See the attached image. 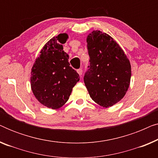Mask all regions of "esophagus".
<instances>
[{
	"label": "esophagus",
	"mask_w": 158,
	"mask_h": 158,
	"mask_svg": "<svg viewBox=\"0 0 158 158\" xmlns=\"http://www.w3.org/2000/svg\"><path fill=\"white\" fill-rule=\"evenodd\" d=\"M77 73H78V74H79L80 75H81L82 73H83V70L80 68V69H78V70H77Z\"/></svg>",
	"instance_id": "34e87169"
}]
</instances>
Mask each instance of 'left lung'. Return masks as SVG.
<instances>
[{
    "instance_id": "8db88e82",
    "label": "left lung",
    "mask_w": 158,
    "mask_h": 158,
    "mask_svg": "<svg viewBox=\"0 0 158 158\" xmlns=\"http://www.w3.org/2000/svg\"><path fill=\"white\" fill-rule=\"evenodd\" d=\"M89 65L84 83L93 100L110 107L124 98L131 79V64L109 34L94 31L87 36Z\"/></svg>"
}]
</instances>
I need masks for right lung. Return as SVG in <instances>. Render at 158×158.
Here are the masks:
<instances>
[{"instance_id": "obj_1", "label": "right lung", "mask_w": 158, "mask_h": 158, "mask_svg": "<svg viewBox=\"0 0 158 158\" xmlns=\"http://www.w3.org/2000/svg\"><path fill=\"white\" fill-rule=\"evenodd\" d=\"M67 34H60L44 45L31 69V86L36 98L45 106L57 109L70 97L80 81L79 75L70 66L69 55L63 50Z\"/></svg>"}]
</instances>
